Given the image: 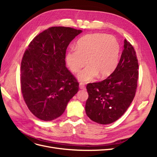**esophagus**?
I'll list each match as a JSON object with an SVG mask.
<instances>
[{
  "label": "esophagus",
  "mask_w": 157,
  "mask_h": 157,
  "mask_svg": "<svg viewBox=\"0 0 157 157\" xmlns=\"http://www.w3.org/2000/svg\"><path fill=\"white\" fill-rule=\"evenodd\" d=\"M79 88H80V89H81V90H84L85 88H85L84 84L82 82H80L79 84Z\"/></svg>",
  "instance_id": "1"
}]
</instances>
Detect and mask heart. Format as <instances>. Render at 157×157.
Masks as SVG:
<instances>
[{"mask_svg": "<svg viewBox=\"0 0 157 157\" xmlns=\"http://www.w3.org/2000/svg\"><path fill=\"white\" fill-rule=\"evenodd\" d=\"M121 47L115 37L103 33H94L82 37L77 49L72 48L66 55V61L72 72L76 73L87 63L78 75L81 82H90L95 78L103 79L116 69L120 58Z\"/></svg>", "mask_w": 157, "mask_h": 157, "instance_id": "1", "label": "heart"}]
</instances>
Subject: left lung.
Here are the masks:
<instances>
[{
    "instance_id": "1",
    "label": "left lung",
    "mask_w": 157,
    "mask_h": 157,
    "mask_svg": "<svg viewBox=\"0 0 157 157\" xmlns=\"http://www.w3.org/2000/svg\"><path fill=\"white\" fill-rule=\"evenodd\" d=\"M124 50L115 71L106 79L89 83L85 110L92 121L101 124H111L123 115L134 98L138 61L134 47L126 39Z\"/></svg>"
}]
</instances>
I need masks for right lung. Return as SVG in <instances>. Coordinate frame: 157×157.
<instances>
[{
	"label": "right lung",
	"mask_w": 157,
	"mask_h": 157,
	"mask_svg": "<svg viewBox=\"0 0 157 157\" xmlns=\"http://www.w3.org/2000/svg\"><path fill=\"white\" fill-rule=\"evenodd\" d=\"M82 31L52 27L36 36L23 54L21 89L27 107L36 117L50 121L64 113L78 91L77 80L65 67L70 42Z\"/></svg>",
	"instance_id": "add662e5"
}]
</instances>
